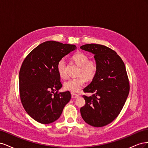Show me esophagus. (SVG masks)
<instances>
[{"mask_svg": "<svg viewBox=\"0 0 148 148\" xmlns=\"http://www.w3.org/2000/svg\"><path fill=\"white\" fill-rule=\"evenodd\" d=\"M78 97H79V96L77 95V94H75L73 92L71 93V97H72L73 99H75V98H77Z\"/></svg>", "mask_w": 148, "mask_h": 148, "instance_id": "1", "label": "esophagus"}]
</instances>
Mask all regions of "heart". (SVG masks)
<instances>
[{
	"label": "heart",
	"mask_w": 148,
	"mask_h": 148,
	"mask_svg": "<svg viewBox=\"0 0 148 148\" xmlns=\"http://www.w3.org/2000/svg\"><path fill=\"white\" fill-rule=\"evenodd\" d=\"M73 61L81 66L80 74L83 75L75 78H70L64 83V88L71 92H78L86 82L88 79H92L96 75L97 70V65L95 60H88V57L83 53H77L73 56ZM65 62L64 59H61L57 63V69L61 78H65Z\"/></svg>",
	"instance_id": "obj_1"
}]
</instances>
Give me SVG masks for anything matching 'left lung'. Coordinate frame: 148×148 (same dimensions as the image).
<instances>
[{
  "label": "left lung",
  "mask_w": 148,
  "mask_h": 148,
  "mask_svg": "<svg viewBox=\"0 0 148 148\" xmlns=\"http://www.w3.org/2000/svg\"><path fill=\"white\" fill-rule=\"evenodd\" d=\"M93 53L97 70L92 81L84 88L85 105L81 107L83 119L95 127L106 126L114 121L122 110L130 91L126 68L117 52L105 46L88 44L80 47Z\"/></svg>",
  "instance_id": "left-lung-1"
}]
</instances>
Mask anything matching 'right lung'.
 I'll use <instances>...</instances> for the list:
<instances>
[{
  "mask_svg": "<svg viewBox=\"0 0 148 148\" xmlns=\"http://www.w3.org/2000/svg\"><path fill=\"white\" fill-rule=\"evenodd\" d=\"M77 49L73 44L49 41L39 44L26 56L20 70V99L26 112L38 122L49 124L60 117L71 99L62 88L57 63Z\"/></svg>",
  "mask_w": 148,
  "mask_h": 148,
  "instance_id": "1",
  "label": "right lung"
}]
</instances>
